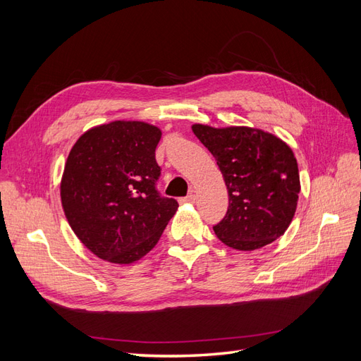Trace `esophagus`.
<instances>
[{
    "mask_svg": "<svg viewBox=\"0 0 361 361\" xmlns=\"http://www.w3.org/2000/svg\"><path fill=\"white\" fill-rule=\"evenodd\" d=\"M182 202H185V203H194L195 202V194L194 192H190L187 197H183L182 199Z\"/></svg>",
    "mask_w": 361,
    "mask_h": 361,
    "instance_id": "1",
    "label": "esophagus"
}]
</instances>
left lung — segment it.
<instances>
[{"label":"left lung","mask_w":361,"mask_h":361,"mask_svg":"<svg viewBox=\"0 0 361 361\" xmlns=\"http://www.w3.org/2000/svg\"><path fill=\"white\" fill-rule=\"evenodd\" d=\"M214 155L228 191V207L214 232L226 245L250 251L276 241L289 227L300 194L290 147L260 129L192 125Z\"/></svg>","instance_id":"left-lung-1"}]
</instances>
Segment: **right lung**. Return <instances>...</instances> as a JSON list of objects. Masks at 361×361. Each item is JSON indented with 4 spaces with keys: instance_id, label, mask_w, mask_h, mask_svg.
<instances>
[{
    "instance_id": "obj_1",
    "label": "right lung",
    "mask_w": 361,
    "mask_h": 361,
    "mask_svg": "<svg viewBox=\"0 0 361 361\" xmlns=\"http://www.w3.org/2000/svg\"><path fill=\"white\" fill-rule=\"evenodd\" d=\"M161 130L143 122H111L82 134L61 179L64 214L80 241L113 264H133L157 245L178 209L157 185Z\"/></svg>"
}]
</instances>
